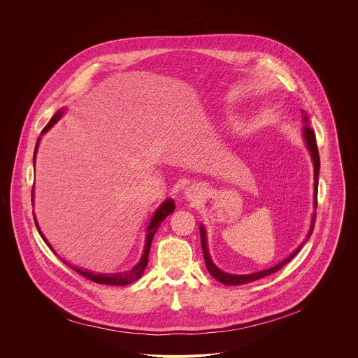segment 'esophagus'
I'll return each mask as SVG.
<instances>
[{
	"label": "esophagus",
	"mask_w": 358,
	"mask_h": 358,
	"mask_svg": "<svg viewBox=\"0 0 358 358\" xmlns=\"http://www.w3.org/2000/svg\"><path fill=\"white\" fill-rule=\"evenodd\" d=\"M185 194H187V196H188V199H196V198H199V195H201V191H199V188L198 187H195V185H191L187 191H185Z\"/></svg>",
	"instance_id": "esophagus-1"
}]
</instances>
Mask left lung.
I'll use <instances>...</instances> for the list:
<instances>
[{
  "mask_svg": "<svg viewBox=\"0 0 358 358\" xmlns=\"http://www.w3.org/2000/svg\"><path fill=\"white\" fill-rule=\"evenodd\" d=\"M303 120H304V129H303V133H304V138H306V144H308L309 150H310V155H312V159H313V163H315V206L317 208V187H319V169H320V157H319V150H317V141H316V133L315 130L310 127V122H309V117L308 116H303ZM315 222H316V214L313 217V221H312V228H310V232L308 235V239L310 238L313 229H315ZM199 234H201V246H202V253H203V259H206V266L208 269V272L213 275V278H215L218 282L224 283V285H228V286H241V285H246V283H250V282H255L258 279H262L265 276H269L275 272H278L280 268H283L286 264H289L296 255L299 253V250L301 249L303 243L292 253L289 255V258H286L283 262L278 264L276 266L271 268V269H265V271H261V272H257V273H250V275H229V273H225L222 271H220L211 261L210 258V253H208V249H207V242H206V231H203L202 227H199Z\"/></svg>",
  "mask_w": 358,
  "mask_h": 358,
  "instance_id": "obj_1",
  "label": "left lung"
}]
</instances>
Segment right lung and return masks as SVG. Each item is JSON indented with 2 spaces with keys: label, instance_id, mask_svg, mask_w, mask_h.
Wrapping results in <instances>:
<instances>
[{
  "label": "right lung",
  "instance_id": "obj_1",
  "mask_svg": "<svg viewBox=\"0 0 358 358\" xmlns=\"http://www.w3.org/2000/svg\"><path fill=\"white\" fill-rule=\"evenodd\" d=\"M61 113H62V112H58L52 119L49 120V123L43 127L42 133L48 131L50 127H52V126L58 122V119L61 117ZM38 143H39V138L36 140V145H35V151H34V163H35V155H36ZM174 210H176V203H174V201H173V199H167L166 202H163V203H162L160 208L156 211L155 217L151 218L150 225H148V228H147V241H145V248H144L143 257H141L140 262H138V264H137L131 271H127V272H124V273H113V275H101V273H100V275H96V273H92V272H87V271H82V269H78V268H73V266H71V268H72L73 271H76L79 275L85 276L86 279L92 280V282H94V283H101V285L124 286V285H129V283H131V282L137 280V279L143 275V272H144V269H145V266H147L148 252H150V246H151L152 236H155V234H156L157 228L162 225V222H163V221H164L170 214H173V211H174ZM34 221H35V225H36V228H38V224H36L35 217H34ZM39 234H41V232H39ZM41 236H42V239L48 243V241L43 238V235H42V234H41ZM48 246H49V243H48ZM65 264H66V262H65ZM66 265H68V264H66Z\"/></svg>",
  "mask_w": 358,
  "mask_h": 358
}]
</instances>
